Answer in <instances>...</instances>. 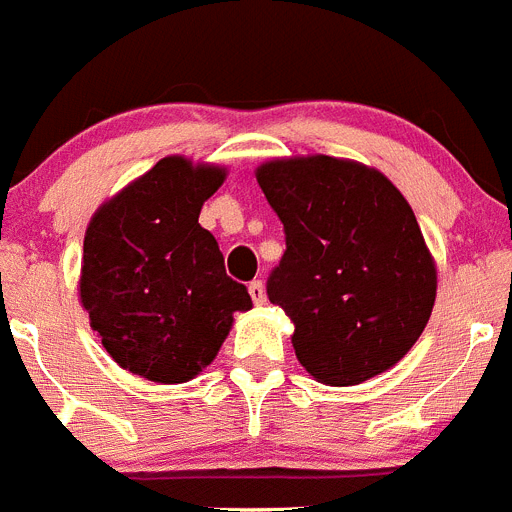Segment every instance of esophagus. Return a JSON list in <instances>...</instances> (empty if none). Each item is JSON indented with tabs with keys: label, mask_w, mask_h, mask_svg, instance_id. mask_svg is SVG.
I'll return each instance as SVG.
<instances>
[{
	"label": "esophagus",
	"mask_w": 512,
	"mask_h": 512,
	"mask_svg": "<svg viewBox=\"0 0 512 512\" xmlns=\"http://www.w3.org/2000/svg\"><path fill=\"white\" fill-rule=\"evenodd\" d=\"M247 291H250L252 301H255L257 306L265 304V286H262V281H252V283H250V288H247Z\"/></svg>",
	"instance_id": "34e87169"
}]
</instances>
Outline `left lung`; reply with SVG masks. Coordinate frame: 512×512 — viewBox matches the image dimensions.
I'll use <instances>...</instances> for the list:
<instances>
[{"label":"left lung","instance_id":"left-lung-1","mask_svg":"<svg viewBox=\"0 0 512 512\" xmlns=\"http://www.w3.org/2000/svg\"><path fill=\"white\" fill-rule=\"evenodd\" d=\"M262 193L286 229L268 281L309 376L355 386L397 366L422 335L438 270L410 203L384 172L309 154L262 162Z\"/></svg>","mask_w":512,"mask_h":512}]
</instances>
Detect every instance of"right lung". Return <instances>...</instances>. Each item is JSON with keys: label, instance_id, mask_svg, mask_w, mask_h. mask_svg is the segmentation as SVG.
I'll return each instance as SVG.
<instances>
[{"label": "right lung", "instance_id": "add662e5", "mask_svg": "<svg viewBox=\"0 0 512 512\" xmlns=\"http://www.w3.org/2000/svg\"><path fill=\"white\" fill-rule=\"evenodd\" d=\"M226 167L172 154L102 203L84 231L79 301L102 348L128 373L185 384L216 358L234 314L250 311L198 224Z\"/></svg>", "mask_w": 512, "mask_h": 512}]
</instances>
